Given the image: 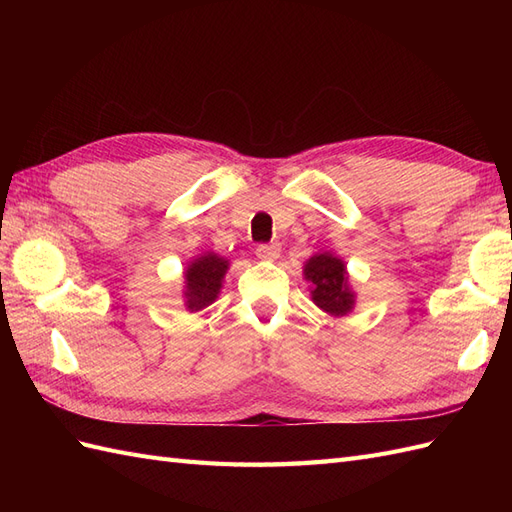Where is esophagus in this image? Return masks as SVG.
<instances>
[{
    "label": "esophagus",
    "mask_w": 512,
    "mask_h": 512,
    "mask_svg": "<svg viewBox=\"0 0 512 512\" xmlns=\"http://www.w3.org/2000/svg\"><path fill=\"white\" fill-rule=\"evenodd\" d=\"M256 256L260 260H275L280 256V243H260L256 247Z\"/></svg>",
    "instance_id": "obj_1"
}]
</instances>
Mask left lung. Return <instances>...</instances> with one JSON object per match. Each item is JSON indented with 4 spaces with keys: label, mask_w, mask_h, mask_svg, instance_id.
I'll list each match as a JSON object with an SVG mask.
<instances>
[{
    "label": "left lung",
    "mask_w": 512,
    "mask_h": 512,
    "mask_svg": "<svg viewBox=\"0 0 512 512\" xmlns=\"http://www.w3.org/2000/svg\"><path fill=\"white\" fill-rule=\"evenodd\" d=\"M305 277L312 282L314 303L333 316H344L352 309L354 294L348 288L344 262L331 256H312L305 265Z\"/></svg>",
    "instance_id": "obj_1"
}]
</instances>
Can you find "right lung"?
Instances as JSON below:
<instances>
[{
	"mask_svg": "<svg viewBox=\"0 0 512 512\" xmlns=\"http://www.w3.org/2000/svg\"><path fill=\"white\" fill-rule=\"evenodd\" d=\"M228 269V260L207 254L196 258L185 271V299H188L190 312L207 307L215 301L222 288V277Z\"/></svg>",
	"mask_w": 512,
	"mask_h": 512,
	"instance_id": "1",
	"label": "right lung"
}]
</instances>
